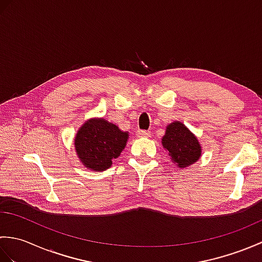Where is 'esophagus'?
Masks as SVG:
<instances>
[{
	"label": "esophagus",
	"instance_id": "esophagus-1",
	"mask_svg": "<svg viewBox=\"0 0 262 262\" xmlns=\"http://www.w3.org/2000/svg\"><path fill=\"white\" fill-rule=\"evenodd\" d=\"M136 135L138 137H148L149 135H151V133H149L148 130H142V129H138L136 132Z\"/></svg>",
	"mask_w": 262,
	"mask_h": 262
}]
</instances>
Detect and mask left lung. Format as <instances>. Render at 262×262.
<instances>
[{
	"mask_svg": "<svg viewBox=\"0 0 262 262\" xmlns=\"http://www.w3.org/2000/svg\"><path fill=\"white\" fill-rule=\"evenodd\" d=\"M164 148L169 151L172 162L180 168H186L200 158L202 147L194 135L179 121H174L166 127L162 138Z\"/></svg>",
	"mask_w": 262,
	"mask_h": 262,
	"instance_id": "8db88e82",
	"label": "left lung"
}]
</instances>
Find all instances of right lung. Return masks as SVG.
Returning <instances> with one entry per match:
<instances>
[{
	"label": "right lung",
	"instance_id": "obj_1",
	"mask_svg": "<svg viewBox=\"0 0 262 262\" xmlns=\"http://www.w3.org/2000/svg\"><path fill=\"white\" fill-rule=\"evenodd\" d=\"M128 134L104 119L86 121L77 132L74 145L76 153L86 168L103 171L124 149Z\"/></svg>",
	"mask_w": 262,
	"mask_h": 262
}]
</instances>
